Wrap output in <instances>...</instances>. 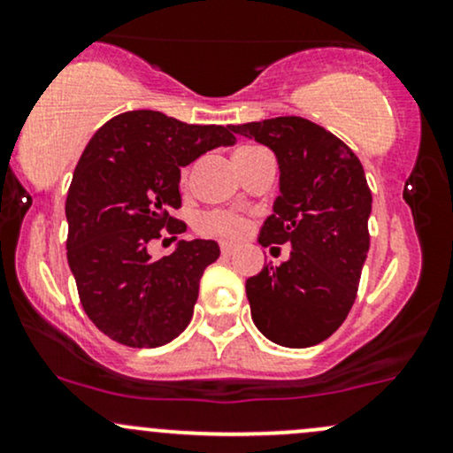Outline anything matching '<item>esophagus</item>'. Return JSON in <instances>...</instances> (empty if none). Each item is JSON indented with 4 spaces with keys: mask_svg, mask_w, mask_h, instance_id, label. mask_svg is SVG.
<instances>
[{
    "mask_svg": "<svg viewBox=\"0 0 453 453\" xmlns=\"http://www.w3.org/2000/svg\"><path fill=\"white\" fill-rule=\"evenodd\" d=\"M234 249H236V247H234L232 242H221V253H223V256H226V257L232 256Z\"/></svg>",
    "mask_w": 453,
    "mask_h": 453,
    "instance_id": "34e87169",
    "label": "esophagus"
}]
</instances>
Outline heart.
Masks as SVG:
<instances>
[{"mask_svg": "<svg viewBox=\"0 0 453 453\" xmlns=\"http://www.w3.org/2000/svg\"><path fill=\"white\" fill-rule=\"evenodd\" d=\"M247 150H253V149H241L238 153H247ZM187 176H189V170H183V180H187ZM200 230L217 234V236L238 238L247 232V221H244L242 217L234 215V212L212 211V212H206V215H202Z\"/></svg>", "mask_w": 453, "mask_h": 453, "instance_id": "heart-1", "label": "heart"}]
</instances>
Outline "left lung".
<instances>
[{
  "instance_id": "obj_1",
  "label": "left lung",
  "mask_w": 453,
  "mask_h": 453,
  "mask_svg": "<svg viewBox=\"0 0 453 453\" xmlns=\"http://www.w3.org/2000/svg\"><path fill=\"white\" fill-rule=\"evenodd\" d=\"M230 127L268 147L279 164V197L259 244L292 247L279 266L247 279L253 324L277 345L313 347L339 330L356 300L371 247L366 174L342 140L303 117Z\"/></svg>"
}]
</instances>
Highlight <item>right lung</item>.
<instances>
[{
  "mask_svg": "<svg viewBox=\"0 0 453 453\" xmlns=\"http://www.w3.org/2000/svg\"><path fill=\"white\" fill-rule=\"evenodd\" d=\"M232 127L189 126L157 111L117 114L93 134L65 200L67 264L85 313L112 341L150 349L174 341L194 315L215 241H179L150 257L149 242L187 230L180 168L206 150L232 147Z\"/></svg>",
  "mask_w": 453,
  "mask_h": 453,
  "instance_id": "add662e5",
  "label": "right lung"
}]
</instances>
